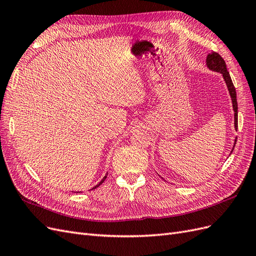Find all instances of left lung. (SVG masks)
<instances>
[{
	"label": "left lung",
	"instance_id": "left-lung-1",
	"mask_svg": "<svg viewBox=\"0 0 256 256\" xmlns=\"http://www.w3.org/2000/svg\"><path fill=\"white\" fill-rule=\"evenodd\" d=\"M206 64L209 69H212V70H214V72H218L222 74V76H223L224 81H226V83L228 85V88L230 95L232 98V102H233V109L235 112V114H234L235 128L237 129V127H238V106H237V98H236V90H235V86L233 84V81H232V79H230V72L226 69V62H224V60L222 58V56L219 53L212 51L207 56ZM235 144H236V140H235ZM233 150H234V148H233Z\"/></svg>",
	"mask_w": 256,
	"mask_h": 256
}]
</instances>
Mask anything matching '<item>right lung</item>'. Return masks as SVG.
Here are the masks:
<instances>
[{
    "instance_id": "right-lung-1",
    "label": "right lung",
    "mask_w": 256,
    "mask_h": 256,
    "mask_svg": "<svg viewBox=\"0 0 256 256\" xmlns=\"http://www.w3.org/2000/svg\"><path fill=\"white\" fill-rule=\"evenodd\" d=\"M106 176H104V177L102 178V182H99L98 184H96V186H95V187H94V188H92V189H96L97 187H99V186H100V184H102V182H104V180H106Z\"/></svg>"
}]
</instances>
